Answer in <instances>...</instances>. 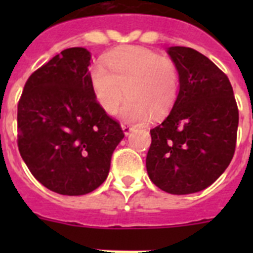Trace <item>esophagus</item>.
Returning a JSON list of instances; mask_svg holds the SVG:
<instances>
[{"mask_svg":"<svg viewBox=\"0 0 253 253\" xmlns=\"http://www.w3.org/2000/svg\"><path fill=\"white\" fill-rule=\"evenodd\" d=\"M122 128H123V131H124L125 135H128V134L133 130V126H131L130 124H126V123L122 124Z\"/></svg>","mask_w":253,"mask_h":253,"instance_id":"1","label":"esophagus"}]
</instances>
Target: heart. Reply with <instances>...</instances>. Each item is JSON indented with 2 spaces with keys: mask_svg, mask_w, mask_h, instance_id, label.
I'll return each mask as SVG.
<instances>
[{
  "mask_svg": "<svg viewBox=\"0 0 253 253\" xmlns=\"http://www.w3.org/2000/svg\"><path fill=\"white\" fill-rule=\"evenodd\" d=\"M96 64L90 73L96 100L105 113L114 115L125 95L130 96L120 111L129 123H146L169 113L180 92L177 64L169 55L140 46H124Z\"/></svg>",
  "mask_w": 253,
  "mask_h": 253,
  "instance_id": "heart-1",
  "label": "heart"
}]
</instances>
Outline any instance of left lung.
Returning a JSON list of instances; mask_svg holds the SVG:
<instances>
[{"label": "left lung", "mask_w": 253, "mask_h": 253, "mask_svg": "<svg viewBox=\"0 0 253 253\" xmlns=\"http://www.w3.org/2000/svg\"><path fill=\"white\" fill-rule=\"evenodd\" d=\"M177 64L180 92L171 113L151 129L147 172L175 195L202 191L225 171L236 151L238 107L227 75L186 46L167 50Z\"/></svg>", "instance_id": "obj_1"}]
</instances>
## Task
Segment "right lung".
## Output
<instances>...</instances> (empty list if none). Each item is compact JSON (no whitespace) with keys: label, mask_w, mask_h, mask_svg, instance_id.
I'll return each mask as SVG.
<instances>
[{"label":"right lung","mask_w":253,"mask_h":253,"mask_svg":"<svg viewBox=\"0 0 253 253\" xmlns=\"http://www.w3.org/2000/svg\"><path fill=\"white\" fill-rule=\"evenodd\" d=\"M91 54L68 48L28 78L17 104V147L40 184L62 195H84L106 180L124 138L91 86Z\"/></svg>","instance_id":"obj_1"}]
</instances>
